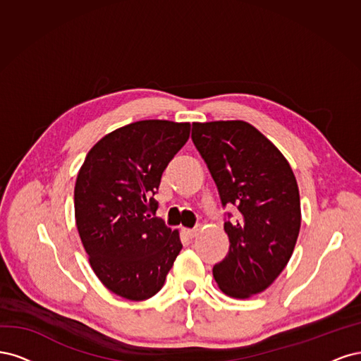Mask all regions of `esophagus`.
<instances>
[{
    "label": "esophagus",
    "mask_w": 361,
    "mask_h": 361,
    "mask_svg": "<svg viewBox=\"0 0 361 361\" xmlns=\"http://www.w3.org/2000/svg\"><path fill=\"white\" fill-rule=\"evenodd\" d=\"M184 234L188 235L189 238H196L197 235H200V228H193V229H183Z\"/></svg>",
    "instance_id": "1"
}]
</instances>
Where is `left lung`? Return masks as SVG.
Segmentation results:
<instances>
[{"instance_id":"1","label":"left lung","mask_w":361,"mask_h":361,"mask_svg":"<svg viewBox=\"0 0 361 361\" xmlns=\"http://www.w3.org/2000/svg\"><path fill=\"white\" fill-rule=\"evenodd\" d=\"M192 141L222 205L238 210V219L225 222L229 252L213 276L226 295L249 298L276 281L294 252L301 225L295 176L274 144L246 121L193 123Z\"/></svg>"}]
</instances>
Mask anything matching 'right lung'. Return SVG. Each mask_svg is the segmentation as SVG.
<instances>
[{"mask_svg":"<svg viewBox=\"0 0 361 361\" xmlns=\"http://www.w3.org/2000/svg\"><path fill=\"white\" fill-rule=\"evenodd\" d=\"M189 123L144 120L103 136L80 166L75 219L92 271L114 294L156 295L183 247L156 217L161 173L188 142Z\"/></svg>","mask_w":361,"mask_h":361,"instance_id":"add662e5","label":"right lung"}]
</instances>
